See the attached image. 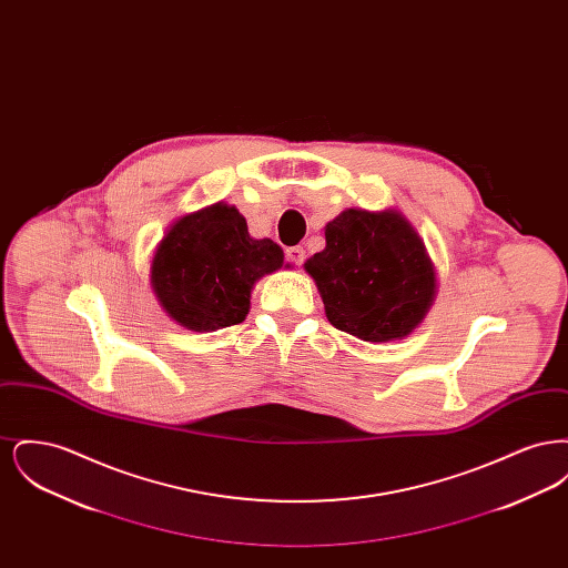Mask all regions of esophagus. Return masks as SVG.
Returning <instances> with one entry per match:
<instances>
[{"mask_svg":"<svg viewBox=\"0 0 568 568\" xmlns=\"http://www.w3.org/2000/svg\"><path fill=\"white\" fill-rule=\"evenodd\" d=\"M304 257H306V253H304L302 246H290V248H287V260H290L292 264L302 266V264H304Z\"/></svg>","mask_w":568,"mask_h":568,"instance_id":"34e87169","label":"esophagus"}]
</instances>
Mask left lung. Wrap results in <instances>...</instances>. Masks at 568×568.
I'll return each mask as SVG.
<instances>
[{
  "label": "left lung",
  "instance_id": "obj_1",
  "mask_svg": "<svg viewBox=\"0 0 568 568\" xmlns=\"http://www.w3.org/2000/svg\"><path fill=\"white\" fill-rule=\"evenodd\" d=\"M325 317L368 343L405 338L436 296L426 244L398 211L347 209L325 225V248L306 264Z\"/></svg>",
  "mask_w": 568,
  "mask_h": 568
}]
</instances>
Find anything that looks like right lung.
<instances>
[{"instance_id":"obj_1","label":"right lung","mask_w":568,"mask_h":568,"mask_svg":"<svg viewBox=\"0 0 568 568\" xmlns=\"http://www.w3.org/2000/svg\"><path fill=\"white\" fill-rule=\"evenodd\" d=\"M283 248L255 241L236 206L216 202L170 225L151 264L163 311L193 332L241 324L253 285L283 266Z\"/></svg>"}]
</instances>
